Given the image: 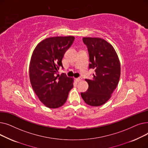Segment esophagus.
Returning a JSON list of instances; mask_svg holds the SVG:
<instances>
[{
  "label": "esophagus",
  "instance_id": "1",
  "mask_svg": "<svg viewBox=\"0 0 148 148\" xmlns=\"http://www.w3.org/2000/svg\"><path fill=\"white\" fill-rule=\"evenodd\" d=\"M82 77H78V78H77L76 79V81L77 82H80V81H82Z\"/></svg>",
  "mask_w": 148,
  "mask_h": 148
}]
</instances>
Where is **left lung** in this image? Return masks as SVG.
<instances>
[{"label": "left lung", "mask_w": 148, "mask_h": 148, "mask_svg": "<svg viewBox=\"0 0 148 148\" xmlns=\"http://www.w3.org/2000/svg\"><path fill=\"white\" fill-rule=\"evenodd\" d=\"M89 56V69H95L92 79H86V92H82L84 101L91 106H100L111 97L121 75L120 62L113 47L104 39L84 37Z\"/></svg>", "instance_id": "left-lung-1"}]
</instances>
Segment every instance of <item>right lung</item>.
<instances>
[{"instance_id":"1","label":"right lung","mask_w":148,"mask_h":148,"mask_svg":"<svg viewBox=\"0 0 148 148\" xmlns=\"http://www.w3.org/2000/svg\"><path fill=\"white\" fill-rule=\"evenodd\" d=\"M73 36L46 38L35 47L29 65L32 87L40 100L50 108L63 106L69 90L73 88V79L56 72L62 65L66 51L73 44Z\"/></svg>"}]
</instances>
